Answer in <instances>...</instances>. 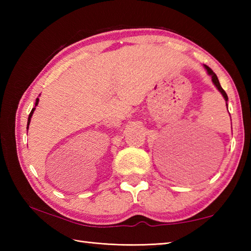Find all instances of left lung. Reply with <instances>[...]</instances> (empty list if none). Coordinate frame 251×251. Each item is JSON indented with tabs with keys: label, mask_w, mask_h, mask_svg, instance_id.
Returning <instances> with one entry per match:
<instances>
[{
	"label": "left lung",
	"mask_w": 251,
	"mask_h": 251,
	"mask_svg": "<svg viewBox=\"0 0 251 251\" xmlns=\"http://www.w3.org/2000/svg\"><path fill=\"white\" fill-rule=\"evenodd\" d=\"M204 68L206 69V71H207V73H208V75H210L211 76V81H212V83H214V85L216 86V88L219 90V92L221 93V95L223 96V98H225V100H226V106H227V95H226V93L225 92V90H223V88L221 87V85H220V83H219V79H218V77H217V75L215 74V72L211 70V69L208 67V66H206V65H204ZM228 111V110H227Z\"/></svg>",
	"instance_id": "left-lung-1"
}]
</instances>
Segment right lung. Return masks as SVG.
I'll list each match as a JSON object with an SVG mask.
<instances>
[{
    "mask_svg": "<svg viewBox=\"0 0 251 251\" xmlns=\"http://www.w3.org/2000/svg\"><path fill=\"white\" fill-rule=\"evenodd\" d=\"M39 104V98H36V100H35V106ZM35 106L33 109L31 110V112H30V114H29V117H28V124H26V129H29V125H30V122H31V117H32V115H33V113H34V110H35Z\"/></svg>",
    "mask_w": 251,
    "mask_h": 251,
    "instance_id": "right-lung-1",
    "label": "right lung"
}]
</instances>
